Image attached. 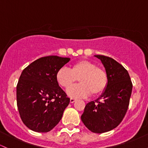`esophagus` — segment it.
I'll list each match as a JSON object with an SVG mask.
<instances>
[{
	"instance_id": "obj_1",
	"label": "esophagus",
	"mask_w": 148,
	"mask_h": 148,
	"mask_svg": "<svg viewBox=\"0 0 148 148\" xmlns=\"http://www.w3.org/2000/svg\"><path fill=\"white\" fill-rule=\"evenodd\" d=\"M76 100H76L75 98H70V103H74V102H75Z\"/></svg>"
}]
</instances>
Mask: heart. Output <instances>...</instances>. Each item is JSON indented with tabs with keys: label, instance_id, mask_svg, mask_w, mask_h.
Segmentation results:
<instances>
[{
	"label": "heart",
	"instance_id": "1",
	"mask_svg": "<svg viewBox=\"0 0 148 148\" xmlns=\"http://www.w3.org/2000/svg\"><path fill=\"white\" fill-rule=\"evenodd\" d=\"M56 79L58 84L66 90L71 88L79 79L81 84L68 90L70 96L76 98L87 97L90 93L94 96L100 95L108 84L106 71L88 60L77 62L72 64L70 69L60 68L57 71Z\"/></svg>",
	"mask_w": 148,
	"mask_h": 148
}]
</instances>
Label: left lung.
Instances as JSON below:
<instances>
[{"label": "left lung", "instance_id": "1", "mask_svg": "<svg viewBox=\"0 0 148 148\" xmlns=\"http://www.w3.org/2000/svg\"><path fill=\"white\" fill-rule=\"evenodd\" d=\"M95 56L105 66L108 84L100 98L86 104L81 118L90 131L103 134L122 121L129 108L133 84L129 72L118 62L108 56Z\"/></svg>", "mask_w": 148, "mask_h": 148}]
</instances>
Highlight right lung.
Returning a JSON list of instances; mask_svg holds the SVG:
<instances>
[{
  "label": "right lung",
  "mask_w": 148,
  "mask_h": 148,
  "mask_svg": "<svg viewBox=\"0 0 148 148\" xmlns=\"http://www.w3.org/2000/svg\"><path fill=\"white\" fill-rule=\"evenodd\" d=\"M69 60L43 57L22 71L17 85V105L21 119L29 129L48 132L61 120L70 99L59 86L56 75Z\"/></svg>",
  "instance_id": "add662e5"
}]
</instances>
